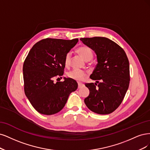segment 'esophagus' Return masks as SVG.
<instances>
[{
	"mask_svg": "<svg viewBox=\"0 0 150 150\" xmlns=\"http://www.w3.org/2000/svg\"><path fill=\"white\" fill-rule=\"evenodd\" d=\"M83 86V83H78V88H81Z\"/></svg>",
	"mask_w": 150,
	"mask_h": 150,
	"instance_id": "esophagus-1",
	"label": "esophagus"
}]
</instances>
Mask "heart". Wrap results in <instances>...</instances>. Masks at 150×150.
I'll return each instance as SVG.
<instances>
[{
    "label": "heart",
    "instance_id": "heart-1",
    "mask_svg": "<svg viewBox=\"0 0 150 150\" xmlns=\"http://www.w3.org/2000/svg\"><path fill=\"white\" fill-rule=\"evenodd\" d=\"M77 52L79 54L83 57V59L86 61H90L93 58V52L91 50L90 48L86 46H82L79 47L77 49ZM71 60V53L68 52L66 54L65 59V64L66 66H69L70 64ZM68 76L69 78L73 79L76 81H81L83 80L85 77L86 76V73L83 70H81L79 69H74L73 70H70L68 72Z\"/></svg>",
    "mask_w": 150,
    "mask_h": 150
}]
</instances>
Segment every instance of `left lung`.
I'll use <instances>...</instances> for the list:
<instances>
[{
    "instance_id": "1",
    "label": "left lung",
    "mask_w": 150,
    "mask_h": 150,
    "mask_svg": "<svg viewBox=\"0 0 150 150\" xmlns=\"http://www.w3.org/2000/svg\"><path fill=\"white\" fill-rule=\"evenodd\" d=\"M80 40L95 52L98 62L90 76L95 83H85L90 94L85 103L94 113L110 114L122 103L128 88V57L122 47L108 38H82Z\"/></svg>"
}]
</instances>
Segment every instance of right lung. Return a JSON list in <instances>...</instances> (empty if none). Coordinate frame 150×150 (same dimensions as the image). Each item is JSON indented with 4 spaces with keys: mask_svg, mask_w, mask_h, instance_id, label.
Instances as JSON below:
<instances>
[{
    "mask_svg": "<svg viewBox=\"0 0 150 150\" xmlns=\"http://www.w3.org/2000/svg\"><path fill=\"white\" fill-rule=\"evenodd\" d=\"M78 41L45 38L28 52L23 65L24 91L38 113L51 115L59 112L70 94L78 88L76 81L70 78L54 82L55 77L64 74L66 54Z\"/></svg>",
    "mask_w": 150,
    "mask_h": 150,
    "instance_id": "add662e5",
    "label": "right lung"
}]
</instances>
